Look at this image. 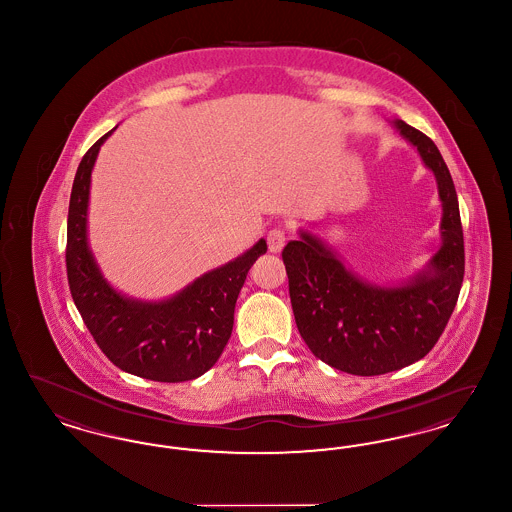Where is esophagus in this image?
<instances>
[{"label":"esophagus","mask_w":512,"mask_h":512,"mask_svg":"<svg viewBox=\"0 0 512 512\" xmlns=\"http://www.w3.org/2000/svg\"><path fill=\"white\" fill-rule=\"evenodd\" d=\"M286 240H288V236H286V230H284V228H272L267 234L268 249H270L272 253H278V251L284 247V244H286Z\"/></svg>","instance_id":"obj_1"}]
</instances>
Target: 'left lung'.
Here are the masks:
<instances>
[{"instance_id":"left-lung-1","label":"left lung","mask_w":512,"mask_h":512,"mask_svg":"<svg viewBox=\"0 0 512 512\" xmlns=\"http://www.w3.org/2000/svg\"><path fill=\"white\" fill-rule=\"evenodd\" d=\"M438 180L443 244L426 272L399 288L370 286L309 234L282 249L293 317L313 355L347 374L378 376L413 365L432 351L457 305L464 278V238L453 178L436 144L395 121Z\"/></svg>"}]
</instances>
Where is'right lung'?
Returning <instances> with one entry per match:
<instances>
[{"label": "right lung", "instance_id": "add662e5", "mask_svg": "<svg viewBox=\"0 0 512 512\" xmlns=\"http://www.w3.org/2000/svg\"><path fill=\"white\" fill-rule=\"evenodd\" d=\"M111 132L86 151L74 176L65 249L74 305L99 349L124 372L155 382L194 380L219 361L245 276L267 251V242L259 240L236 261L203 274L167 301L122 297L103 280L86 240L90 176Z\"/></svg>", "mask_w": 512, "mask_h": 512}]
</instances>
